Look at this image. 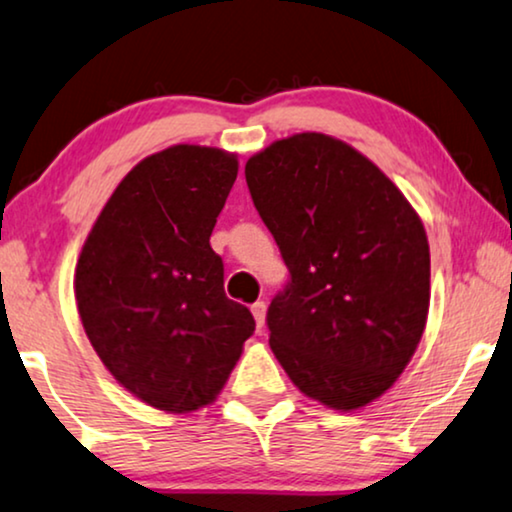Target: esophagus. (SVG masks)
Returning a JSON list of instances; mask_svg holds the SVG:
<instances>
[{"label": "esophagus", "instance_id": "34e87169", "mask_svg": "<svg viewBox=\"0 0 512 512\" xmlns=\"http://www.w3.org/2000/svg\"><path fill=\"white\" fill-rule=\"evenodd\" d=\"M252 316H255V323H257V330H262L264 327V318H267V304L264 302H255L250 306Z\"/></svg>", "mask_w": 512, "mask_h": 512}]
</instances>
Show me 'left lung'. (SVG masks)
<instances>
[{
    "mask_svg": "<svg viewBox=\"0 0 512 512\" xmlns=\"http://www.w3.org/2000/svg\"><path fill=\"white\" fill-rule=\"evenodd\" d=\"M245 182L290 269L267 313L271 351L304 395L360 410L395 384L424 335L421 217L367 156L323 133L271 142L245 163Z\"/></svg>",
    "mask_w": 512,
    "mask_h": 512,
    "instance_id": "left-lung-1",
    "label": "left lung"
}]
</instances>
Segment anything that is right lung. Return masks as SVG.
Returning a JSON list of instances; mask_svg holds the SVG:
<instances>
[{"label": "right lung", "mask_w": 512, "mask_h": 512, "mask_svg": "<svg viewBox=\"0 0 512 512\" xmlns=\"http://www.w3.org/2000/svg\"><path fill=\"white\" fill-rule=\"evenodd\" d=\"M236 154L173 145L142 159L100 210L74 271L86 337L112 377L161 412L213 403L255 332L224 295L210 234Z\"/></svg>", "instance_id": "right-lung-1"}]
</instances>
